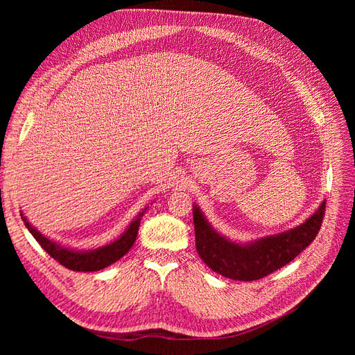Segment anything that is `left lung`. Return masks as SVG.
<instances>
[{"label":"left lung","mask_w":355,"mask_h":355,"mask_svg":"<svg viewBox=\"0 0 355 355\" xmlns=\"http://www.w3.org/2000/svg\"><path fill=\"white\" fill-rule=\"evenodd\" d=\"M326 201L302 225L286 232L265 237L250 244H239L222 237L194 206L196 247L201 259L214 272L240 282H253L266 277L304 252L313 243L324 218Z\"/></svg>","instance_id":"left-lung-1"}]
</instances>
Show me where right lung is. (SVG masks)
Masks as SVG:
<instances>
[{
    "label": "right lung",
    "mask_w": 355,
    "mask_h": 355,
    "mask_svg": "<svg viewBox=\"0 0 355 355\" xmlns=\"http://www.w3.org/2000/svg\"><path fill=\"white\" fill-rule=\"evenodd\" d=\"M146 209L148 207H145L141 213H139V216L130 223V227L125 230V232L121 235L120 239L115 240L111 244L99 247V249L87 250V252L71 250L55 241L49 240L40 231H37L34 227H32L24 214H20V216H22L29 232L34 235V239L40 243L42 249H44L53 257V259H56L60 265H63L65 268H68V270H72V271L93 272V271L103 270V268L110 266L111 263L116 262L118 259H121V257L132 249V245L137 237L139 225H141V219L144 216V213L146 211Z\"/></svg>",
    "instance_id": "right-lung-1"
}]
</instances>
